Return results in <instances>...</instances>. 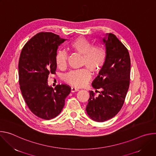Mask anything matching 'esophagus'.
<instances>
[{
    "instance_id": "esophagus-1",
    "label": "esophagus",
    "mask_w": 156,
    "mask_h": 156,
    "mask_svg": "<svg viewBox=\"0 0 156 156\" xmlns=\"http://www.w3.org/2000/svg\"><path fill=\"white\" fill-rule=\"evenodd\" d=\"M79 89L75 87H71V92L73 93V92H76V91H78Z\"/></svg>"
}]
</instances>
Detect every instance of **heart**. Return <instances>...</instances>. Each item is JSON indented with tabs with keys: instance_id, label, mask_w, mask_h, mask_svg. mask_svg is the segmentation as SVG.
<instances>
[{
	"instance_id": "obj_1",
	"label": "heart",
	"mask_w": 156,
	"mask_h": 156,
	"mask_svg": "<svg viewBox=\"0 0 156 156\" xmlns=\"http://www.w3.org/2000/svg\"><path fill=\"white\" fill-rule=\"evenodd\" d=\"M70 48L74 52L83 55L82 65H86L93 72H99L104 66L106 59V52L104 48L93 46V44L84 37H79L70 44ZM55 63L59 69L66 66L68 55L63 50L57 51L55 54ZM91 78L90 72L87 69L72 70L64 76L65 82L76 87H83Z\"/></svg>"
}]
</instances>
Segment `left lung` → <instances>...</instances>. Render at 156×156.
Instances as JSON below:
<instances>
[{"label":"left lung","mask_w":156,"mask_h":156,"mask_svg":"<svg viewBox=\"0 0 156 156\" xmlns=\"http://www.w3.org/2000/svg\"><path fill=\"white\" fill-rule=\"evenodd\" d=\"M102 39L106 49V59L98 76L92 83L98 90V96L90 91L86 110L90 117L103 122L115 117L122 108L128 92L131 62L126 48L112 33Z\"/></svg>","instance_id":"left-lung-1"}]
</instances>
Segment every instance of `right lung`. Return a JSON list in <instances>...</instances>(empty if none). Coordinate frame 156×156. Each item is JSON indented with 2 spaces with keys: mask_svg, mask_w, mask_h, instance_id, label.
I'll list each match as a JSON object with an SVG mask.
<instances>
[{
  "mask_svg": "<svg viewBox=\"0 0 156 156\" xmlns=\"http://www.w3.org/2000/svg\"><path fill=\"white\" fill-rule=\"evenodd\" d=\"M65 40L52 33L41 32L26 43L20 54L18 72L22 96L31 112L42 119L57 117L71 91L66 84H58L54 89L48 84L49 74L56 71L57 49Z\"/></svg>",
  "mask_w": 156,
  "mask_h": 156,
  "instance_id": "obj_1",
  "label": "right lung"
}]
</instances>
